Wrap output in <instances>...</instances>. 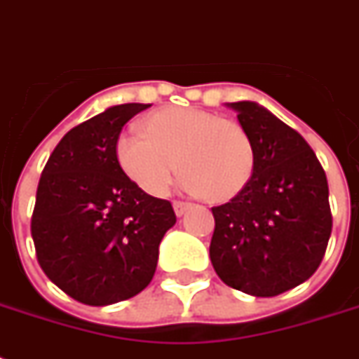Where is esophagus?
<instances>
[{
  "mask_svg": "<svg viewBox=\"0 0 359 359\" xmlns=\"http://www.w3.org/2000/svg\"><path fill=\"white\" fill-rule=\"evenodd\" d=\"M190 203H184V201H175L173 203V208H175V214H177V216H184L186 212H188V210H190Z\"/></svg>",
  "mask_w": 359,
  "mask_h": 359,
  "instance_id": "34e87169",
  "label": "esophagus"
}]
</instances>
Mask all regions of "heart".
Returning <instances> with one entry per match:
<instances>
[{
	"label": "heart",
	"instance_id": "obj_1",
	"mask_svg": "<svg viewBox=\"0 0 359 359\" xmlns=\"http://www.w3.org/2000/svg\"><path fill=\"white\" fill-rule=\"evenodd\" d=\"M143 132H123L115 141V160L123 173L149 196L168 191L182 171V190L224 203L250 182L255 152L238 123L199 108L160 109L143 123Z\"/></svg>",
	"mask_w": 359,
	"mask_h": 359
}]
</instances>
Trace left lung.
<instances>
[{"label":"left lung","instance_id":"8db88e82","mask_svg":"<svg viewBox=\"0 0 359 359\" xmlns=\"http://www.w3.org/2000/svg\"><path fill=\"white\" fill-rule=\"evenodd\" d=\"M250 135L255 168L229 203L212 208L210 261L225 285L278 296L311 278L332 235L328 180L296 130L257 102H231Z\"/></svg>","mask_w":359,"mask_h":359}]
</instances>
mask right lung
<instances>
[{
	"label": "right lung",
	"instance_id": "obj_1",
	"mask_svg": "<svg viewBox=\"0 0 359 359\" xmlns=\"http://www.w3.org/2000/svg\"><path fill=\"white\" fill-rule=\"evenodd\" d=\"M151 104L111 106L63 135L36 188L31 236L48 278L87 306L140 294L177 222L171 203L137 188L115 160V141Z\"/></svg>",
	"mask_w": 359,
	"mask_h": 359
}]
</instances>
